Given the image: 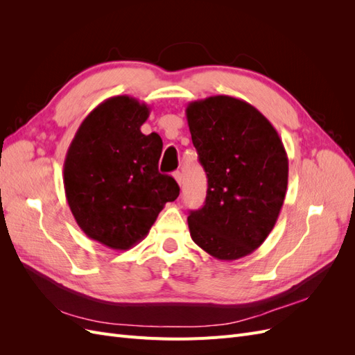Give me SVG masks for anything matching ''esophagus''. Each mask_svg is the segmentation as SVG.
Segmentation results:
<instances>
[{"label":"esophagus","instance_id":"esophagus-1","mask_svg":"<svg viewBox=\"0 0 355 355\" xmlns=\"http://www.w3.org/2000/svg\"><path fill=\"white\" fill-rule=\"evenodd\" d=\"M173 178L176 179V182H178L179 185H182V173H180L179 170H178V171H175V173H173Z\"/></svg>","mask_w":355,"mask_h":355}]
</instances>
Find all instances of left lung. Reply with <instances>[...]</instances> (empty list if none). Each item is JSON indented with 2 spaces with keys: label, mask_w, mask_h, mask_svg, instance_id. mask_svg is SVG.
Listing matches in <instances>:
<instances>
[{
  "label": "left lung",
  "mask_w": 355,
  "mask_h": 355,
  "mask_svg": "<svg viewBox=\"0 0 355 355\" xmlns=\"http://www.w3.org/2000/svg\"><path fill=\"white\" fill-rule=\"evenodd\" d=\"M187 120L207 175L204 206L188 216L191 239L216 259H240L266 240L283 207L284 145L254 106L231 96L188 103Z\"/></svg>",
  "instance_id": "obj_1"
}]
</instances>
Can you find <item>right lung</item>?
I'll use <instances>...</instances> for the list:
<instances>
[{
	"label": "right lung",
	"instance_id": "right-lung-1",
	"mask_svg": "<svg viewBox=\"0 0 355 355\" xmlns=\"http://www.w3.org/2000/svg\"><path fill=\"white\" fill-rule=\"evenodd\" d=\"M151 108L114 96L84 118L68 148L63 187L69 209L89 239L114 250L144 240L179 185L158 171L163 141L144 135Z\"/></svg>",
	"mask_w": 355,
	"mask_h": 355
}]
</instances>
